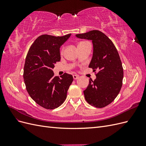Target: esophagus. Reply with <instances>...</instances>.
<instances>
[{
	"mask_svg": "<svg viewBox=\"0 0 146 146\" xmlns=\"http://www.w3.org/2000/svg\"><path fill=\"white\" fill-rule=\"evenodd\" d=\"M73 78L74 80H77V79H78L79 78V76H78V75H73Z\"/></svg>",
	"mask_w": 146,
	"mask_h": 146,
	"instance_id": "esophagus-1",
	"label": "esophagus"
}]
</instances>
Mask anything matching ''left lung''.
I'll return each instance as SVG.
<instances>
[{
    "instance_id": "obj_1",
    "label": "left lung",
    "mask_w": 146,
    "mask_h": 146,
    "mask_svg": "<svg viewBox=\"0 0 146 146\" xmlns=\"http://www.w3.org/2000/svg\"><path fill=\"white\" fill-rule=\"evenodd\" d=\"M76 37L91 40L93 54L89 68L98 70L94 81L89 80L83 91L87 102L97 108H103L115 99L120 92L123 77L120 56L108 36L99 30L77 34Z\"/></svg>"
}]
</instances>
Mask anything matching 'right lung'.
I'll list each match as a JSON object with an SVG mask.
<instances>
[{"mask_svg": "<svg viewBox=\"0 0 146 146\" xmlns=\"http://www.w3.org/2000/svg\"><path fill=\"white\" fill-rule=\"evenodd\" d=\"M70 35H41L26 56L23 75L26 90L35 102L46 109L56 108L64 102L73 81L72 75L64 73L59 78L54 76L52 70L56 62L60 61V47Z\"/></svg>", "mask_w": 146, "mask_h": 146, "instance_id": "right-lung-1", "label": "right lung"}]
</instances>
